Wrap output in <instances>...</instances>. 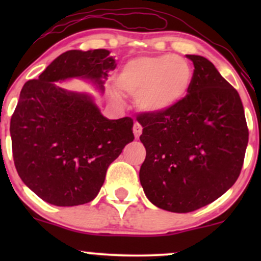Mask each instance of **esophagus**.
<instances>
[{"label": "esophagus", "mask_w": 261, "mask_h": 261, "mask_svg": "<svg viewBox=\"0 0 261 261\" xmlns=\"http://www.w3.org/2000/svg\"><path fill=\"white\" fill-rule=\"evenodd\" d=\"M133 130H134V135H135V137H136V139H139L140 137V135L142 134V126H141V124L140 122H135L134 124V127H133Z\"/></svg>", "instance_id": "esophagus-1"}]
</instances>
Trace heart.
<instances>
[{"mask_svg":"<svg viewBox=\"0 0 261 261\" xmlns=\"http://www.w3.org/2000/svg\"><path fill=\"white\" fill-rule=\"evenodd\" d=\"M193 82V70L176 55L140 56L126 62L116 85L122 92L136 95L141 110L160 113L187 97Z\"/></svg>","mask_w":261,"mask_h":261,"instance_id":"heart-1","label":"heart"}]
</instances>
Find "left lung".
<instances>
[{
	"mask_svg": "<svg viewBox=\"0 0 261 261\" xmlns=\"http://www.w3.org/2000/svg\"><path fill=\"white\" fill-rule=\"evenodd\" d=\"M187 58L195 67L187 97L136 118L146 148L143 191L157 207L178 214L208 205L234 184L249 139L238 92L207 59Z\"/></svg>",
	"mask_w": 261,
	"mask_h": 261,
	"instance_id": "8db88e82",
	"label": "left lung"
}]
</instances>
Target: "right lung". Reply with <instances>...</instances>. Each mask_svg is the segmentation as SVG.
<instances>
[{"instance_id": "add662e5", "label": "right lung", "mask_w": 261, "mask_h": 261, "mask_svg": "<svg viewBox=\"0 0 261 261\" xmlns=\"http://www.w3.org/2000/svg\"><path fill=\"white\" fill-rule=\"evenodd\" d=\"M109 54L66 51L20 91L10 127L14 166L27 187L51 205L92 201L108 167L135 139L133 119L109 120L89 95L54 83L83 77L103 91L108 72L116 67Z\"/></svg>"}]
</instances>
